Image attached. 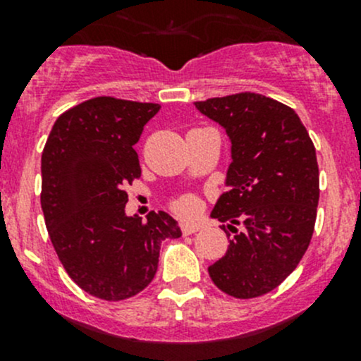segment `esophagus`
<instances>
[{"label":"esophagus","mask_w":361,"mask_h":361,"mask_svg":"<svg viewBox=\"0 0 361 361\" xmlns=\"http://www.w3.org/2000/svg\"><path fill=\"white\" fill-rule=\"evenodd\" d=\"M197 231H201V225L199 224H181V232H183V235H190Z\"/></svg>","instance_id":"esophagus-1"}]
</instances>
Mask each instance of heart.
Wrapping results in <instances>:
<instances>
[{
  "label": "heart",
  "instance_id": "1",
  "mask_svg": "<svg viewBox=\"0 0 361 361\" xmlns=\"http://www.w3.org/2000/svg\"><path fill=\"white\" fill-rule=\"evenodd\" d=\"M197 206H199L197 199L192 197V195L181 197L180 201L174 202V209H176L180 214H185V216H190V214H194L195 209H197Z\"/></svg>",
  "mask_w": 361,
  "mask_h": 361
}]
</instances>
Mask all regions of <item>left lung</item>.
<instances>
[{
  "label": "left lung",
  "mask_w": 361,
  "mask_h": 361,
  "mask_svg": "<svg viewBox=\"0 0 361 361\" xmlns=\"http://www.w3.org/2000/svg\"><path fill=\"white\" fill-rule=\"evenodd\" d=\"M195 108L224 127L232 159L228 190L211 216L228 221L221 228L234 238L207 272L231 297H260L292 274L311 243L319 199L314 145L292 108L262 94L213 97Z\"/></svg>",
  "instance_id": "8db88e82"
}]
</instances>
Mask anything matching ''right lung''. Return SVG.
<instances>
[{
	"instance_id": "obj_1",
	"label": "right lung",
	"mask_w": 361,
	"mask_h": 361,
	"mask_svg": "<svg viewBox=\"0 0 361 361\" xmlns=\"http://www.w3.org/2000/svg\"><path fill=\"white\" fill-rule=\"evenodd\" d=\"M160 110L155 103L94 97L54 123L42 154V209L69 278L103 300L147 288L160 243L181 235L166 211L127 216L126 185L141 176L134 145Z\"/></svg>"
}]
</instances>
